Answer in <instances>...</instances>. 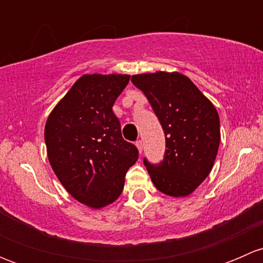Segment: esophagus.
<instances>
[{
	"instance_id": "34e87169",
	"label": "esophagus",
	"mask_w": 263,
	"mask_h": 263,
	"mask_svg": "<svg viewBox=\"0 0 263 263\" xmlns=\"http://www.w3.org/2000/svg\"><path fill=\"white\" fill-rule=\"evenodd\" d=\"M135 145H136V147L139 148V153L142 154V148H144V145H142L141 140H139V141H136V144H135Z\"/></svg>"
}]
</instances>
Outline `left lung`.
I'll return each instance as SVG.
<instances>
[{
  "instance_id": "left-lung-1",
  "label": "left lung",
  "mask_w": 263,
  "mask_h": 263,
  "mask_svg": "<svg viewBox=\"0 0 263 263\" xmlns=\"http://www.w3.org/2000/svg\"><path fill=\"white\" fill-rule=\"evenodd\" d=\"M150 102L165 135L158 165L144 159L154 185L171 197H187L206 179L220 145V119L213 103L181 72L156 71L131 78Z\"/></svg>"
}]
</instances>
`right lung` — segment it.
I'll use <instances>...</instances> for the list:
<instances>
[{
  "label": "right lung",
  "mask_w": 263,
  "mask_h": 263,
  "mask_svg": "<svg viewBox=\"0 0 263 263\" xmlns=\"http://www.w3.org/2000/svg\"><path fill=\"white\" fill-rule=\"evenodd\" d=\"M129 81L121 73H85L57 103L44 128L47 155L68 193L87 208L115 202L139 150L123 140L112 107Z\"/></svg>",
  "instance_id": "add662e5"
}]
</instances>
